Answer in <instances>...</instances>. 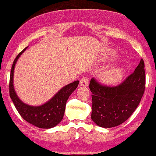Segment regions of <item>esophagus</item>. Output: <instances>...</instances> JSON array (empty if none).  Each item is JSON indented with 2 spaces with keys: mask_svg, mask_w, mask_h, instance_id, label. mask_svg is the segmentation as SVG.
Returning <instances> with one entry per match:
<instances>
[{
  "mask_svg": "<svg viewBox=\"0 0 156 156\" xmlns=\"http://www.w3.org/2000/svg\"><path fill=\"white\" fill-rule=\"evenodd\" d=\"M79 84H80V86H83V87L87 86L88 84H89V78L87 77L81 78Z\"/></svg>",
  "mask_w": 156,
  "mask_h": 156,
  "instance_id": "obj_1",
  "label": "esophagus"
}]
</instances>
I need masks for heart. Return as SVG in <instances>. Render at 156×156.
I'll return each mask as SVG.
<instances>
[{"label":"heart","instance_id":"obj_1","mask_svg":"<svg viewBox=\"0 0 156 156\" xmlns=\"http://www.w3.org/2000/svg\"><path fill=\"white\" fill-rule=\"evenodd\" d=\"M123 72L121 69H113L106 72L102 75V80L107 83H115L122 77Z\"/></svg>","mask_w":156,"mask_h":156}]
</instances>
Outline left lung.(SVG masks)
<instances>
[{"mask_svg": "<svg viewBox=\"0 0 156 156\" xmlns=\"http://www.w3.org/2000/svg\"><path fill=\"white\" fill-rule=\"evenodd\" d=\"M143 59L132 73L117 86H105L92 77V119L102 128H113L127 120L139 106L145 90Z\"/></svg>", "mask_w": 156, "mask_h": 156, "instance_id": "1", "label": "left lung"}]
</instances>
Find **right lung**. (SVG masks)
<instances>
[{
  "label": "right lung",
  "instance_id": "1",
  "mask_svg": "<svg viewBox=\"0 0 156 156\" xmlns=\"http://www.w3.org/2000/svg\"><path fill=\"white\" fill-rule=\"evenodd\" d=\"M26 48L17 55L11 67L9 79V96L16 109L23 119L30 124L40 128H50L58 125L63 119L66 104L70 95L74 92L79 85V81H75L58 92L45 104L39 107H32L23 103L16 95L13 85V71L16 63L20 55Z\"/></svg>",
  "mask_w": 156,
  "mask_h": 156
}]
</instances>
